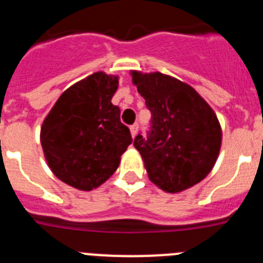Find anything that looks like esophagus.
Wrapping results in <instances>:
<instances>
[{
    "instance_id": "obj_1",
    "label": "esophagus",
    "mask_w": 263,
    "mask_h": 263,
    "mask_svg": "<svg viewBox=\"0 0 263 263\" xmlns=\"http://www.w3.org/2000/svg\"><path fill=\"white\" fill-rule=\"evenodd\" d=\"M138 124H134L130 126V133H132V137H133V138L137 136V133H138Z\"/></svg>"
}]
</instances>
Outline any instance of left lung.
<instances>
[{
    "instance_id": "8db88e82",
    "label": "left lung",
    "mask_w": 263,
    "mask_h": 263,
    "mask_svg": "<svg viewBox=\"0 0 263 263\" xmlns=\"http://www.w3.org/2000/svg\"><path fill=\"white\" fill-rule=\"evenodd\" d=\"M133 84L152 111L147 137L134 138L148 178L163 191L182 192L201 182L216 163L221 126L205 100L160 72L133 71Z\"/></svg>"
}]
</instances>
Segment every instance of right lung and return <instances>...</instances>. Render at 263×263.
Returning <instances> with one entry per match:
<instances>
[{
  "mask_svg": "<svg viewBox=\"0 0 263 263\" xmlns=\"http://www.w3.org/2000/svg\"><path fill=\"white\" fill-rule=\"evenodd\" d=\"M117 76L96 72L64 90L43 121L41 143L51 171L62 182L90 191L108 180L132 143L111 104Z\"/></svg>",
  "mask_w": 263,
  "mask_h": 263,
  "instance_id": "right-lung-1",
  "label": "right lung"
}]
</instances>
